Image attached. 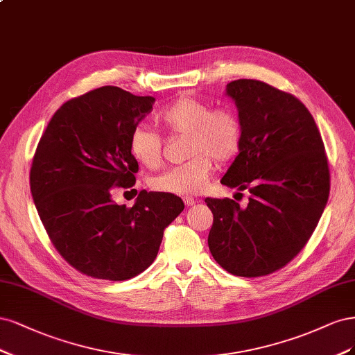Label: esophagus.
I'll return each instance as SVG.
<instances>
[{"instance_id":"1","label":"esophagus","mask_w":355,"mask_h":355,"mask_svg":"<svg viewBox=\"0 0 355 355\" xmlns=\"http://www.w3.org/2000/svg\"><path fill=\"white\" fill-rule=\"evenodd\" d=\"M182 200H184L186 207H193V205L198 202L196 199H194V198H190V196H184V198H182Z\"/></svg>"}]
</instances>
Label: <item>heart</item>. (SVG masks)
Returning a JSON list of instances; mask_svg holds the SVG:
<instances>
[{
	"instance_id": "heart-1",
	"label": "heart",
	"mask_w": 355,
	"mask_h": 355,
	"mask_svg": "<svg viewBox=\"0 0 355 355\" xmlns=\"http://www.w3.org/2000/svg\"><path fill=\"white\" fill-rule=\"evenodd\" d=\"M165 128L187 134L184 164L175 165L150 180L152 189L174 194H196L214 169V162L225 164L237 155L242 143V123L234 112L214 109L207 101L182 96L168 105L157 116ZM130 152L137 162L156 168L162 159V140L150 128L139 125L130 135Z\"/></svg>"
}]
</instances>
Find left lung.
I'll return each instance as SVG.
<instances>
[{
	"label": "left lung",
	"instance_id": "8db88e82",
	"mask_svg": "<svg viewBox=\"0 0 355 355\" xmlns=\"http://www.w3.org/2000/svg\"><path fill=\"white\" fill-rule=\"evenodd\" d=\"M225 96L237 107L242 143L221 182L248 189L250 198L245 208L232 199H205L214 214L208 245L234 276H267L301 252L326 208L324 144L311 113L292 94L237 79Z\"/></svg>",
	"mask_w": 355,
	"mask_h": 355
}]
</instances>
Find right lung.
<instances>
[{
    "label": "right lung",
    "mask_w": 355,
    "mask_h": 355,
    "mask_svg": "<svg viewBox=\"0 0 355 355\" xmlns=\"http://www.w3.org/2000/svg\"><path fill=\"white\" fill-rule=\"evenodd\" d=\"M155 97L100 87L66 101L38 143L31 193L59 254L87 276L121 282L155 261L164 230L184 209L174 194L140 191L132 208L112 199L135 184L130 135Z\"/></svg>",
    "instance_id": "add662e5"
}]
</instances>
